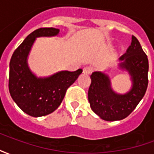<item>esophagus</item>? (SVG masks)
Wrapping results in <instances>:
<instances>
[{"mask_svg":"<svg viewBox=\"0 0 154 154\" xmlns=\"http://www.w3.org/2000/svg\"><path fill=\"white\" fill-rule=\"evenodd\" d=\"M92 72V68L91 67H85L83 68V73L84 74H91Z\"/></svg>","mask_w":154,"mask_h":154,"instance_id":"1","label":"esophagus"}]
</instances>
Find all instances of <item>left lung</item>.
<instances>
[{"label": "left lung", "instance_id": "1", "mask_svg": "<svg viewBox=\"0 0 154 154\" xmlns=\"http://www.w3.org/2000/svg\"><path fill=\"white\" fill-rule=\"evenodd\" d=\"M119 68L130 76L132 86L125 94L116 92L111 87L110 77L101 72L91 75L88 100L91 110L106 121L126 118L142 100L148 87L149 60L139 40L132 36L130 46L119 58Z\"/></svg>", "mask_w": 154, "mask_h": 154}]
</instances>
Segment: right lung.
<instances>
[{
  "instance_id": "obj_1",
  "label": "right lung",
  "mask_w": 154,
  "mask_h": 154,
  "mask_svg": "<svg viewBox=\"0 0 154 154\" xmlns=\"http://www.w3.org/2000/svg\"><path fill=\"white\" fill-rule=\"evenodd\" d=\"M59 34L55 28H40L29 35L12 55L10 62L9 91L12 99L25 113L33 117L54 112L63 100L67 88L77 80L82 69L60 71L49 77H38L29 67L28 57L38 37Z\"/></svg>"
}]
</instances>
